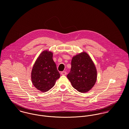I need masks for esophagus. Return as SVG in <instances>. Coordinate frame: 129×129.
I'll return each mask as SVG.
<instances>
[{
  "mask_svg": "<svg viewBox=\"0 0 129 129\" xmlns=\"http://www.w3.org/2000/svg\"><path fill=\"white\" fill-rule=\"evenodd\" d=\"M61 75H66L67 74V72H64V71H63V72H61L60 73Z\"/></svg>",
  "mask_w": 129,
  "mask_h": 129,
  "instance_id": "1",
  "label": "esophagus"
}]
</instances>
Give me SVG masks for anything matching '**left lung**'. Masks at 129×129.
I'll use <instances>...</instances> for the list:
<instances>
[{"instance_id": "left-lung-1", "label": "left lung", "mask_w": 129, "mask_h": 129, "mask_svg": "<svg viewBox=\"0 0 129 129\" xmlns=\"http://www.w3.org/2000/svg\"><path fill=\"white\" fill-rule=\"evenodd\" d=\"M71 70L67 75L73 87L85 93L92 89L97 80V70L89 55L83 52L73 57Z\"/></svg>"}]
</instances>
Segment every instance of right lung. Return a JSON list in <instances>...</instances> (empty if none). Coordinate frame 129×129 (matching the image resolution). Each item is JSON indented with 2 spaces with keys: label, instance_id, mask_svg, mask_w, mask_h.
Masks as SVG:
<instances>
[{
  "label": "right lung",
  "instance_id": "obj_1",
  "mask_svg": "<svg viewBox=\"0 0 129 129\" xmlns=\"http://www.w3.org/2000/svg\"><path fill=\"white\" fill-rule=\"evenodd\" d=\"M53 56V53L51 51H43L37 57L32 70V83L38 90L42 92L51 89L60 77Z\"/></svg>",
  "mask_w": 129,
  "mask_h": 129
}]
</instances>
